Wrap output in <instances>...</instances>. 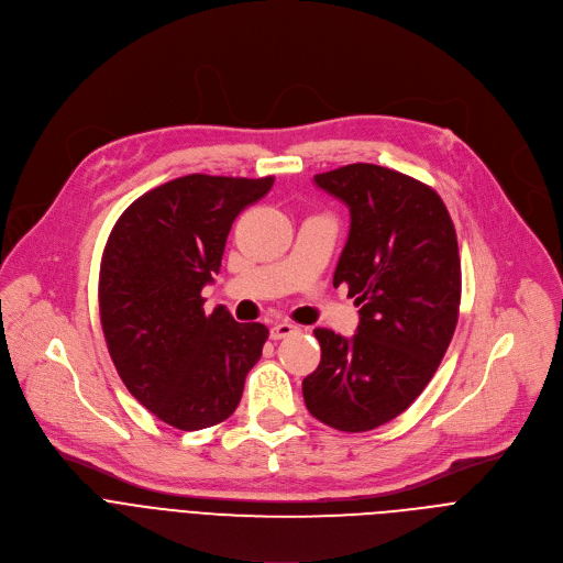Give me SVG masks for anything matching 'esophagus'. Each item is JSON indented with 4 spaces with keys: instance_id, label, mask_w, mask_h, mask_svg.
Returning <instances> with one entry per match:
<instances>
[{
    "instance_id": "1",
    "label": "esophagus",
    "mask_w": 563,
    "mask_h": 563,
    "mask_svg": "<svg viewBox=\"0 0 563 563\" xmlns=\"http://www.w3.org/2000/svg\"><path fill=\"white\" fill-rule=\"evenodd\" d=\"M296 330H298L296 325L287 323V320H280V323H276V325L269 330V336H272L274 341H280V339H287V336H291Z\"/></svg>"
}]
</instances>
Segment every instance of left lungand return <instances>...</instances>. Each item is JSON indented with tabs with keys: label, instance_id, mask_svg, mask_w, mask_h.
<instances>
[{
	"label": "left lung",
	"instance_id": "8db88e82",
	"mask_svg": "<svg viewBox=\"0 0 563 563\" xmlns=\"http://www.w3.org/2000/svg\"><path fill=\"white\" fill-rule=\"evenodd\" d=\"M350 207V235L334 272L361 323L352 339L318 328L320 363L302 380L305 406L341 432L374 430L434 376L459 320L456 231L439 194L394 169L356 163L313 176Z\"/></svg>",
	"mask_w": 563,
	"mask_h": 563
}]
</instances>
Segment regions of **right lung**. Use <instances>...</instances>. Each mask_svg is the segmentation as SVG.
<instances>
[{"label":"right lung","mask_w":563,"mask_h":563,"mask_svg":"<svg viewBox=\"0 0 563 563\" xmlns=\"http://www.w3.org/2000/svg\"><path fill=\"white\" fill-rule=\"evenodd\" d=\"M274 178L191 174L140 196L118 218L100 267V320L113 365L148 412L178 430L222 423L243 396L269 330L205 313L235 216Z\"/></svg>","instance_id":"1"}]
</instances>
